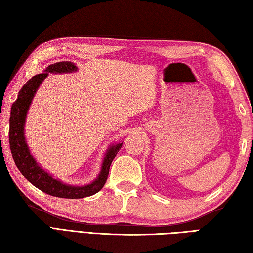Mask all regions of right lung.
<instances>
[{
	"label": "right lung",
	"instance_id": "add662e5",
	"mask_svg": "<svg viewBox=\"0 0 253 253\" xmlns=\"http://www.w3.org/2000/svg\"><path fill=\"white\" fill-rule=\"evenodd\" d=\"M78 68L76 67V65L70 63V61H60V63L49 65L44 70V73L38 74L28 80L18 92L16 101L12 104L8 131L9 149L12 152L13 160L24 177L34 185L35 187L41 189L42 192L55 197L71 199L91 196V195H94L99 190H101L107 182L112 161L118 154V152L120 151L123 142L109 147L106 155H104L100 174L92 183L84 186H73L61 183L58 179H55L37 163L27 146L25 135H24V126H25L27 111L31 107L32 100L34 98L42 80L48 76V74L73 73Z\"/></svg>",
	"mask_w": 253,
	"mask_h": 253
}]
</instances>
